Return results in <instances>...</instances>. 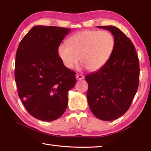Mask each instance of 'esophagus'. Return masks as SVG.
<instances>
[{"mask_svg": "<svg viewBox=\"0 0 151 151\" xmlns=\"http://www.w3.org/2000/svg\"><path fill=\"white\" fill-rule=\"evenodd\" d=\"M76 78H77L78 80H83L84 79V76L81 75V74H78V73H76Z\"/></svg>", "mask_w": 151, "mask_h": 151, "instance_id": "1", "label": "esophagus"}]
</instances>
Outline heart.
I'll return each instance as SVG.
<instances>
[{
  "instance_id": "heart-1",
  "label": "heart",
  "mask_w": 151,
  "mask_h": 151,
  "mask_svg": "<svg viewBox=\"0 0 151 151\" xmlns=\"http://www.w3.org/2000/svg\"><path fill=\"white\" fill-rule=\"evenodd\" d=\"M67 44L58 47V55L66 68L81 63L90 71H96L108 62L113 52L115 40L108 31L84 30L70 36Z\"/></svg>"
}]
</instances>
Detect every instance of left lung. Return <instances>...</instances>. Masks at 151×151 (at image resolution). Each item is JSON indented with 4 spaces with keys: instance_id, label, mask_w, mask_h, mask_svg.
Instances as JSON below:
<instances>
[{
    "instance_id": "8db88e82",
    "label": "left lung",
    "mask_w": 151,
    "mask_h": 151,
    "mask_svg": "<svg viewBox=\"0 0 151 151\" xmlns=\"http://www.w3.org/2000/svg\"><path fill=\"white\" fill-rule=\"evenodd\" d=\"M114 36L115 45L104 67L86 76L89 108L101 120L116 119L129 110L139 86V63L132 41L114 26H99Z\"/></svg>"
}]
</instances>
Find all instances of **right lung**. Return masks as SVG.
<instances>
[{
  "label": "right lung",
  "instance_id": "1",
  "mask_svg": "<svg viewBox=\"0 0 151 151\" xmlns=\"http://www.w3.org/2000/svg\"><path fill=\"white\" fill-rule=\"evenodd\" d=\"M70 28L35 26L16 52L15 80L25 108L35 118L52 121L60 117L75 86L76 73L64 66L58 47Z\"/></svg>",
  "mask_w": 151,
  "mask_h": 151
}]
</instances>
